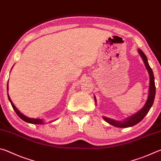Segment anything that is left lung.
Wrapping results in <instances>:
<instances>
[{"label":"left lung","instance_id":"8db88e82","mask_svg":"<svg viewBox=\"0 0 161 161\" xmlns=\"http://www.w3.org/2000/svg\"><path fill=\"white\" fill-rule=\"evenodd\" d=\"M138 53L140 54L141 58H142L144 64L146 65V69L148 70V72L149 73V76H150V86H149L148 99H147L146 103H145V105H144V107L141 108L138 112L135 114L134 115L130 116L129 118L124 120L123 121H116V120L107 118V117H105V116L103 117V119H104L107 123L112 125L114 126L119 127V128H128V127L133 126H134V125L138 124L141 120L143 119V118L146 116V114H148L150 108H151V107L153 106V103L155 96H156V86H155L153 73V71L151 67L149 66L148 59H147L146 54H144L143 52L141 50V49H138ZM94 99H95V102H96V98L95 97H94Z\"/></svg>","mask_w":161,"mask_h":161}]
</instances>
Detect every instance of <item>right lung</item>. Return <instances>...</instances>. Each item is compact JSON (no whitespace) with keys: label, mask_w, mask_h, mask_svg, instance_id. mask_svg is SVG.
<instances>
[{"label":"right lung","mask_w":161,"mask_h":161,"mask_svg":"<svg viewBox=\"0 0 161 161\" xmlns=\"http://www.w3.org/2000/svg\"><path fill=\"white\" fill-rule=\"evenodd\" d=\"M8 85H7V90H8ZM8 99H9V101H10V103H11V105H12V107H13V109H14V111H15V113L17 114V115H18L19 117H20V118L22 120H23L24 121L27 122V123H30V124H43L42 119L28 118V116L23 115V114H22V113L20 112V111H19V110L18 109V108L15 107V105L13 104V103L12 102L11 99H10V97H9L8 94Z\"/></svg>","instance_id":"obj_1"}]
</instances>
